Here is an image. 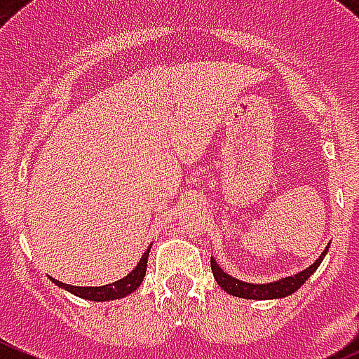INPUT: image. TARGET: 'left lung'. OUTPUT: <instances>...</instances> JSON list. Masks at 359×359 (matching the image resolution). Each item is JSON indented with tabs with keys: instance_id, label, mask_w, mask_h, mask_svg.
<instances>
[{
	"instance_id": "obj_1",
	"label": "left lung",
	"mask_w": 359,
	"mask_h": 359,
	"mask_svg": "<svg viewBox=\"0 0 359 359\" xmlns=\"http://www.w3.org/2000/svg\"><path fill=\"white\" fill-rule=\"evenodd\" d=\"M325 252H327V247L322 252L320 257L315 261L309 268H306L304 272L297 273L293 277H286V279L276 280V283H268V284H248L243 283V280H238L234 277L227 276V273L222 270V268L216 264V261L211 257V270L212 276H215L216 283L224 292H227L229 295L241 297V299H254V300H268V299H283V297H288L292 293H295L297 290L309 279L313 272H315L318 264L324 259Z\"/></svg>"
}]
</instances>
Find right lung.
<instances>
[{
	"mask_svg": "<svg viewBox=\"0 0 359 359\" xmlns=\"http://www.w3.org/2000/svg\"><path fill=\"white\" fill-rule=\"evenodd\" d=\"M148 252H150V248H148V250H144L143 257H141V261L137 263V266H135L127 277L116 280V283H112V284L98 286V288H93V286H71V284L60 283V280H55V279H51V280H53L57 286H60V288H64V290H67V292L73 293V295L82 297V299H87V300H98V302H102V300L121 299V297L128 295V293H132L134 290H137V286L143 283L144 273H147Z\"/></svg>",
	"mask_w": 359,
	"mask_h": 359,
	"instance_id": "right-lung-1",
	"label": "right lung"
}]
</instances>
